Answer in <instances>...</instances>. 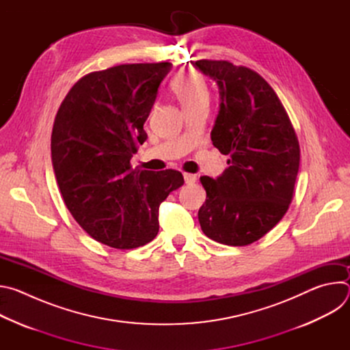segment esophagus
Listing matches in <instances>:
<instances>
[{
    "label": "esophagus",
    "mask_w": 350,
    "mask_h": 350,
    "mask_svg": "<svg viewBox=\"0 0 350 350\" xmlns=\"http://www.w3.org/2000/svg\"><path fill=\"white\" fill-rule=\"evenodd\" d=\"M184 180H185V184H193L196 181V176L191 173H184Z\"/></svg>",
    "instance_id": "34e87169"
}]
</instances>
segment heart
<instances>
[{
	"label": "heart",
	"instance_id": "1",
	"mask_svg": "<svg viewBox=\"0 0 350 350\" xmlns=\"http://www.w3.org/2000/svg\"><path fill=\"white\" fill-rule=\"evenodd\" d=\"M183 109L195 107L198 104L208 103L209 94L204 79L196 73H185L178 76L172 84Z\"/></svg>",
	"mask_w": 350,
	"mask_h": 350
}]
</instances>
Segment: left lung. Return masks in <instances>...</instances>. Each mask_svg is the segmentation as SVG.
Listing matches in <instances>:
<instances>
[{"mask_svg": "<svg viewBox=\"0 0 350 350\" xmlns=\"http://www.w3.org/2000/svg\"><path fill=\"white\" fill-rule=\"evenodd\" d=\"M193 66L219 87L211 138L230 157L219 177L199 178L206 191L199 224L216 242L243 246L267 234L286 213L301 161L299 142L277 94L256 72L227 61H198Z\"/></svg>", "mask_w": 350, "mask_h": 350, "instance_id": "1", "label": "left lung"}]
</instances>
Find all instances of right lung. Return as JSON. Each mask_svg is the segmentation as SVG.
I'll use <instances>...</instances> for the list:
<instances>
[{"instance_id": "1", "label": "right lung", "mask_w": 350, "mask_h": 350, "mask_svg": "<svg viewBox=\"0 0 350 350\" xmlns=\"http://www.w3.org/2000/svg\"><path fill=\"white\" fill-rule=\"evenodd\" d=\"M169 62L119 65L80 79L57 113L53 167L75 220L94 239L118 249L151 242L159 205L184 184L177 170L133 169L144 123Z\"/></svg>"}]
</instances>
